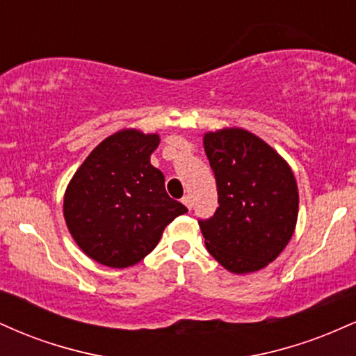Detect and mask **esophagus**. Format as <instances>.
<instances>
[{
    "mask_svg": "<svg viewBox=\"0 0 356 356\" xmlns=\"http://www.w3.org/2000/svg\"><path fill=\"white\" fill-rule=\"evenodd\" d=\"M182 204H184V206H186L189 211L192 209V197H191L189 194L184 195V197H182Z\"/></svg>",
    "mask_w": 356,
    "mask_h": 356,
    "instance_id": "1",
    "label": "esophagus"
}]
</instances>
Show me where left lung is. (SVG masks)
Listing matches in <instances>:
<instances>
[{"mask_svg": "<svg viewBox=\"0 0 356 356\" xmlns=\"http://www.w3.org/2000/svg\"><path fill=\"white\" fill-rule=\"evenodd\" d=\"M218 186L219 207L199 219L211 256L232 273L264 268L291 239L298 186L289 165L259 137L243 129L204 136Z\"/></svg>", "mask_w": 356, "mask_h": 356, "instance_id": "left-lung-1", "label": "left lung"}]
</instances>
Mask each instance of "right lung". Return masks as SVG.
I'll list each match as a JSON object with an SVG mask.
<instances>
[{
    "label": "right lung",
    "mask_w": 356,
    "mask_h": 356,
    "mask_svg": "<svg viewBox=\"0 0 356 356\" xmlns=\"http://www.w3.org/2000/svg\"><path fill=\"white\" fill-rule=\"evenodd\" d=\"M155 134L122 130L100 142L73 175L63 214L85 254L110 268H129L157 246L184 204L165 192L164 174L150 164Z\"/></svg>",
    "instance_id": "obj_1"
}]
</instances>
